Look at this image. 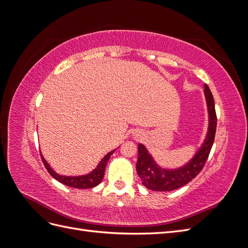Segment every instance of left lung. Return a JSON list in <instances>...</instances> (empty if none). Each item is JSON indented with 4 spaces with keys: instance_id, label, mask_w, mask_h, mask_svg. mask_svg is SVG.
I'll return each mask as SVG.
<instances>
[{
    "instance_id": "8db88e82",
    "label": "left lung",
    "mask_w": 248,
    "mask_h": 248,
    "mask_svg": "<svg viewBox=\"0 0 248 248\" xmlns=\"http://www.w3.org/2000/svg\"><path fill=\"white\" fill-rule=\"evenodd\" d=\"M205 87V96L209 111L208 133L204 144L193 156V158L185 166L175 170H167L157 166L146 147L139 144V157L137 162V171L141 184L148 189L154 191H171L180 188L193 178H196L204 168L211 151L216 132V112L213 95L207 85Z\"/></svg>"
}]
</instances>
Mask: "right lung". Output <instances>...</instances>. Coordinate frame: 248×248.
<instances>
[{"label": "right lung", "instance_id": "right-lung-1", "mask_svg": "<svg viewBox=\"0 0 248 248\" xmlns=\"http://www.w3.org/2000/svg\"><path fill=\"white\" fill-rule=\"evenodd\" d=\"M116 151L115 150H112L109 153H108L106 156L103 157L101 159V161L99 162L98 166L97 168L92 170L91 172H89L87 175L84 176H77V177H68V176H61L57 174V172L52 170L49 164L46 162V160L43 158V156L41 154V159L42 162L44 164V167L47 170V171L50 174V176L52 178H55L56 180H58L59 182H61L64 185H67L69 187H73V188H80V189H88V188H92V187H95L98 185L103 179L104 176V171H106V167H107V163L109 159L110 155Z\"/></svg>", "mask_w": 248, "mask_h": 248}]
</instances>
